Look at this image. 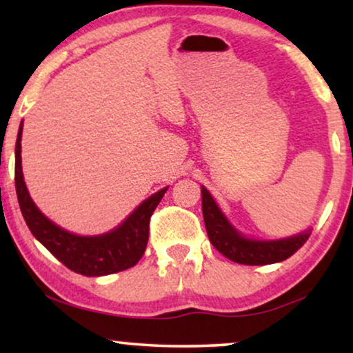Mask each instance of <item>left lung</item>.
Returning a JSON list of instances; mask_svg holds the SVG:
<instances>
[{"mask_svg":"<svg viewBox=\"0 0 353 353\" xmlns=\"http://www.w3.org/2000/svg\"><path fill=\"white\" fill-rule=\"evenodd\" d=\"M202 214L212 245L236 263L270 265L283 262L296 254L310 236L305 231L302 234L279 241L245 239L228 223L205 188H202Z\"/></svg>","mask_w":353,"mask_h":353,"instance_id":"obj_1","label":"left lung"}]
</instances>
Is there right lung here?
Returning a JSON list of instances; mask_svg holds the SVG:
<instances>
[{"mask_svg": "<svg viewBox=\"0 0 353 353\" xmlns=\"http://www.w3.org/2000/svg\"><path fill=\"white\" fill-rule=\"evenodd\" d=\"M21 138L22 125L16 143V191L23 220L32 234L67 268L83 276H105L134 267L146 250L149 220L167 188L144 201L119 228L108 234L86 238L67 233L48 220L28 196L22 175Z\"/></svg>", "mask_w": 353, "mask_h": 353, "instance_id": "obj_1", "label": "right lung"}]
</instances>
